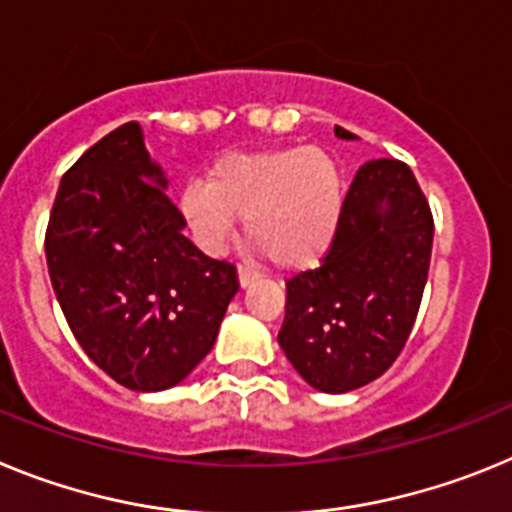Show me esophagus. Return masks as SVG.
<instances>
[{
    "label": "esophagus",
    "instance_id": "obj_1",
    "mask_svg": "<svg viewBox=\"0 0 512 512\" xmlns=\"http://www.w3.org/2000/svg\"><path fill=\"white\" fill-rule=\"evenodd\" d=\"M253 279H259V271L253 269V266H246V264L238 266V282H241V287H248Z\"/></svg>",
    "mask_w": 512,
    "mask_h": 512
}]
</instances>
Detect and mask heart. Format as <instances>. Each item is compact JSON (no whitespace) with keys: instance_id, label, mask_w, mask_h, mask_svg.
<instances>
[{"instance_id":"b5f03b06","label":"heart","mask_w":512,"mask_h":512,"mask_svg":"<svg viewBox=\"0 0 512 512\" xmlns=\"http://www.w3.org/2000/svg\"><path fill=\"white\" fill-rule=\"evenodd\" d=\"M179 207L194 238L220 248L235 217L271 264L310 266L333 243L343 210V182L318 146L266 148L220 156L207 179L182 189Z\"/></svg>"}]
</instances>
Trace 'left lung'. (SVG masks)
Here are the masks:
<instances>
[{
  "label": "left lung",
  "instance_id": "1",
  "mask_svg": "<svg viewBox=\"0 0 512 512\" xmlns=\"http://www.w3.org/2000/svg\"><path fill=\"white\" fill-rule=\"evenodd\" d=\"M336 135L356 138L338 125ZM431 248V207L410 166L366 161L320 266L287 282L279 346L310 387L341 395L395 364L418 318Z\"/></svg>",
  "mask_w": 512,
  "mask_h": 512
}]
</instances>
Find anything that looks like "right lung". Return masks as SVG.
I'll list each match as a JSON object with an SVG mask.
<instances>
[{"label":"right lung","mask_w":512,"mask_h":512,"mask_svg":"<svg viewBox=\"0 0 512 512\" xmlns=\"http://www.w3.org/2000/svg\"><path fill=\"white\" fill-rule=\"evenodd\" d=\"M138 122L61 179L45 230L53 292L84 354L135 392L169 390L215 346L238 271L182 233Z\"/></svg>","instance_id":"add662e5"}]
</instances>
